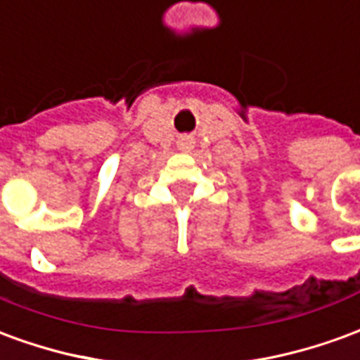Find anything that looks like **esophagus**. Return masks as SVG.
Masks as SVG:
<instances>
[{"instance_id":"esophagus-1","label":"esophagus","mask_w":360,"mask_h":360,"mask_svg":"<svg viewBox=\"0 0 360 360\" xmlns=\"http://www.w3.org/2000/svg\"><path fill=\"white\" fill-rule=\"evenodd\" d=\"M183 144H185V146H191V144H193V139H191V136H187V139H183Z\"/></svg>"}]
</instances>
